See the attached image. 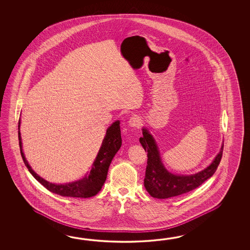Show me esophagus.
I'll use <instances>...</instances> for the list:
<instances>
[{
	"mask_svg": "<svg viewBox=\"0 0 250 250\" xmlns=\"http://www.w3.org/2000/svg\"><path fill=\"white\" fill-rule=\"evenodd\" d=\"M141 123H142V122H141L140 118L137 116V115H134L132 117H130L129 121H128V125L130 127H138V128L142 125Z\"/></svg>",
	"mask_w": 250,
	"mask_h": 250,
	"instance_id": "esophagus-1",
	"label": "esophagus"
}]
</instances>
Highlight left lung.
<instances>
[{"instance_id": "1", "label": "left lung", "mask_w": 250, "mask_h": 250, "mask_svg": "<svg viewBox=\"0 0 250 250\" xmlns=\"http://www.w3.org/2000/svg\"><path fill=\"white\" fill-rule=\"evenodd\" d=\"M139 142L147 152L144 185L149 194L156 198L177 197L197 188L213 175L223 156L222 146L220 153L207 169L193 175H174L164 167L155 141L146 129L143 128V137L139 138Z\"/></svg>"}]
</instances>
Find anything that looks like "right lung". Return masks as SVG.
Listing matches in <instances>:
<instances>
[{"mask_svg": "<svg viewBox=\"0 0 250 250\" xmlns=\"http://www.w3.org/2000/svg\"><path fill=\"white\" fill-rule=\"evenodd\" d=\"M21 121H19V129H20ZM19 140H20V148L22 159L24 164L27 166L30 173L34 178L42 184L49 191L53 192L62 197H91L96 196L101 190L102 187L106 181L107 172L109 166L111 165L113 156L117 153L118 150L122 146V136H121V127L120 122L117 121L107 129L106 135L103 140L101 148L96 156V161L93 164L92 170L88 176H85L82 180L71 182L69 184H53L44 181L32 170L29 166L25 155L22 152L21 138V132L19 130Z\"/></svg>", "mask_w": 250, "mask_h": 250, "instance_id": "1", "label": "right lung"}]
</instances>
